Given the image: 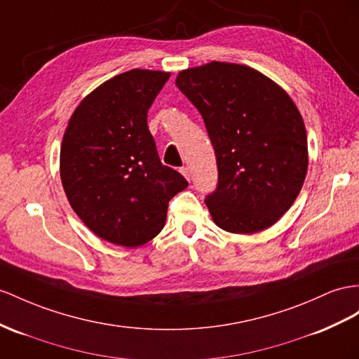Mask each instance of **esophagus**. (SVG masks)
I'll list each match as a JSON object with an SVG mask.
<instances>
[{
    "label": "esophagus",
    "mask_w": 359,
    "mask_h": 359,
    "mask_svg": "<svg viewBox=\"0 0 359 359\" xmlns=\"http://www.w3.org/2000/svg\"><path fill=\"white\" fill-rule=\"evenodd\" d=\"M180 172H182L183 176H185L188 180H191V171H189L188 167H182V168H180Z\"/></svg>",
    "instance_id": "1"
}]
</instances>
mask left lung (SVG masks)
Returning a JSON list of instances; mask_svg holds the SVG:
<instances>
[{"label": "left lung", "instance_id": "1", "mask_svg": "<svg viewBox=\"0 0 359 359\" xmlns=\"http://www.w3.org/2000/svg\"><path fill=\"white\" fill-rule=\"evenodd\" d=\"M176 86L203 118L218 183L205 203L223 231L273 226L297 198L308 170L302 115L282 88L244 65L210 62L182 71Z\"/></svg>", "mask_w": 359, "mask_h": 359}]
</instances>
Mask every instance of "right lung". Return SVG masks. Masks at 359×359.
<instances>
[{
	"label": "right lung",
	"mask_w": 359,
	"mask_h": 359,
	"mask_svg": "<svg viewBox=\"0 0 359 359\" xmlns=\"http://www.w3.org/2000/svg\"><path fill=\"white\" fill-rule=\"evenodd\" d=\"M170 72H123L81 101L60 147V177L71 208L92 232L124 247L158 235L170 200L187 179L162 165L147 124Z\"/></svg>",
	"instance_id": "right-lung-1"
}]
</instances>
